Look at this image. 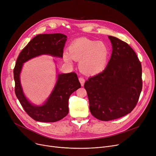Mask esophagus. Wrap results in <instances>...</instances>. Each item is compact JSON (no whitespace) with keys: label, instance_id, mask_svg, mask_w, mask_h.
I'll list each match as a JSON object with an SVG mask.
<instances>
[{"label":"esophagus","instance_id":"obj_1","mask_svg":"<svg viewBox=\"0 0 156 156\" xmlns=\"http://www.w3.org/2000/svg\"><path fill=\"white\" fill-rule=\"evenodd\" d=\"M79 81H80V82L81 83V86H83L84 83H85V79L83 77H80L79 78Z\"/></svg>","mask_w":156,"mask_h":156}]
</instances>
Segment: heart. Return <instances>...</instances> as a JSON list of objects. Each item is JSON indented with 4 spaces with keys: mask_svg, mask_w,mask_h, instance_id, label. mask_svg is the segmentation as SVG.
I'll return each instance as SVG.
<instances>
[{
    "mask_svg": "<svg viewBox=\"0 0 156 156\" xmlns=\"http://www.w3.org/2000/svg\"><path fill=\"white\" fill-rule=\"evenodd\" d=\"M109 56V51L107 45L88 38L73 41L69 47V52H63L65 61L71 62L72 58L80 61L79 69L88 75L102 72L108 64Z\"/></svg>",
    "mask_w": 156,
    "mask_h": 156,
    "instance_id": "heart-1",
    "label": "heart"
}]
</instances>
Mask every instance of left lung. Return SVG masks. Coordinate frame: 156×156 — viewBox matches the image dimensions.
I'll use <instances>...</instances> for the list:
<instances>
[{
  "label": "left lung",
  "mask_w": 156,
  "mask_h": 156,
  "mask_svg": "<svg viewBox=\"0 0 156 156\" xmlns=\"http://www.w3.org/2000/svg\"><path fill=\"white\" fill-rule=\"evenodd\" d=\"M111 59L105 69L85 83L91 114L101 121L119 118L136 106L142 89V65L128 44L108 36Z\"/></svg>",
  "instance_id": "obj_1"
}]
</instances>
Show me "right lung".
Masks as SVG:
<instances>
[{"mask_svg": "<svg viewBox=\"0 0 156 156\" xmlns=\"http://www.w3.org/2000/svg\"><path fill=\"white\" fill-rule=\"evenodd\" d=\"M67 36L61 34H40L35 37L20 52L14 69L15 94L24 110L35 121L55 122L69 112L68 101L72 93L81 87L75 72L57 75L55 87L47 101L42 105L32 104L24 94L20 81L23 64L41 55L62 57Z\"/></svg>", "mask_w": 156, "mask_h": 156, "instance_id": "1", "label": "right lung"}]
</instances>
